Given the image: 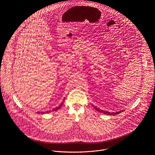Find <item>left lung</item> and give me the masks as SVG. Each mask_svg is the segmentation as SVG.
Instances as JSON below:
<instances>
[{
  "label": "left lung",
  "instance_id": "8db88e82",
  "mask_svg": "<svg viewBox=\"0 0 155 155\" xmlns=\"http://www.w3.org/2000/svg\"><path fill=\"white\" fill-rule=\"evenodd\" d=\"M92 105L94 107V105ZM94 108L96 110H97L98 112H101V113H103L104 114H106V115H118V114H119L121 113L122 112H123V110H122V111H119V112H112V113H110V112H109L104 111V110H101V109H99V108H97V107H96V106H94Z\"/></svg>",
  "mask_w": 155,
  "mask_h": 155
}]
</instances>
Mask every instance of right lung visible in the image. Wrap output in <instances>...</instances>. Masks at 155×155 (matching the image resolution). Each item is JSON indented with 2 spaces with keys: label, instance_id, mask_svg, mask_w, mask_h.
I'll list each match as a JSON object with an SVG mask.
<instances>
[{
  "label": "right lung",
  "instance_id": "add662e5",
  "mask_svg": "<svg viewBox=\"0 0 155 155\" xmlns=\"http://www.w3.org/2000/svg\"><path fill=\"white\" fill-rule=\"evenodd\" d=\"M64 101H64H63V102ZM63 105V102H62L58 107H56V108H53L52 110H49V111H47V112H37V114H48V113H50V112H54V111H56V110H58V109H59L61 107V106Z\"/></svg>",
  "mask_w": 155,
  "mask_h": 155
}]
</instances>
